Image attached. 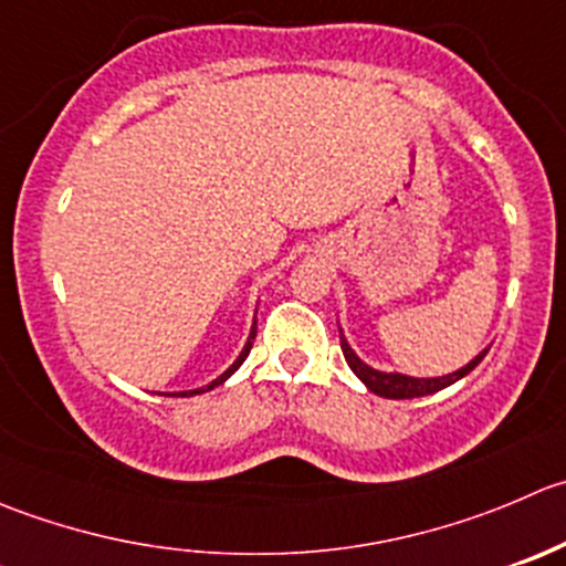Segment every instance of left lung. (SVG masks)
<instances>
[{"instance_id": "left-lung-1", "label": "left lung", "mask_w": 566, "mask_h": 566, "mask_svg": "<svg viewBox=\"0 0 566 566\" xmlns=\"http://www.w3.org/2000/svg\"><path fill=\"white\" fill-rule=\"evenodd\" d=\"M339 345H343V356H345V361H348L350 370H354V376L359 378V381L365 384L370 392L381 395V398H420V395L440 392V389L451 387V384H457L459 378L468 376V373L473 370L481 359H484L486 350H490V348H484L479 356H473L468 365L459 367V370H453V373H448V376L417 378V376H406V373L376 370V367H370L367 361H361L359 356H356V350L348 345V339H345L343 328H339Z\"/></svg>"}]
</instances>
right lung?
<instances>
[{
    "label": "right lung",
    "mask_w": 566,
    "mask_h": 566,
    "mask_svg": "<svg viewBox=\"0 0 566 566\" xmlns=\"http://www.w3.org/2000/svg\"><path fill=\"white\" fill-rule=\"evenodd\" d=\"M254 337H256V321H254V323H251V332H249V339H245V345H243V350H240V356H238V359H234V361H232V365H229V367H227V370H223V373H221V376H218V378H212V381H210V384H207V387L185 389V392H174V395H177V398H188V395H201V392H210V389H216V387H218V384H223V381H227V378H229V376H232V373H234V370H238V367H240V365H243V361H245V356H249L251 345H254Z\"/></svg>",
    "instance_id": "obj_1"
}]
</instances>
